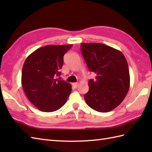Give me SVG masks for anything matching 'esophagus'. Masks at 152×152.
Wrapping results in <instances>:
<instances>
[{
    "label": "esophagus",
    "instance_id": "obj_1",
    "mask_svg": "<svg viewBox=\"0 0 152 152\" xmlns=\"http://www.w3.org/2000/svg\"><path fill=\"white\" fill-rule=\"evenodd\" d=\"M72 86L74 87V88H77L78 86V82H76V83H72Z\"/></svg>",
    "mask_w": 152,
    "mask_h": 152
}]
</instances>
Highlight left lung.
I'll return each instance as SVG.
<instances>
[{"label":"left lung","instance_id":"8db88e82","mask_svg":"<svg viewBox=\"0 0 152 152\" xmlns=\"http://www.w3.org/2000/svg\"><path fill=\"white\" fill-rule=\"evenodd\" d=\"M81 51L95 80H89L84 99L99 112L112 111L121 104L130 86L128 64L120 51L101 43H82Z\"/></svg>","mask_w":152,"mask_h":152}]
</instances>
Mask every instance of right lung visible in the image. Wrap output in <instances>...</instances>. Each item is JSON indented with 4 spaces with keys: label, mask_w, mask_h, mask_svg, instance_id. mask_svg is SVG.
I'll use <instances>...</instances> for the list:
<instances>
[{
    "label": "right lung",
    "mask_w": 152,
    "mask_h": 152,
    "mask_svg": "<svg viewBox=\"0 0 152 152\" xmlns=\"http://www.w3.org/2000/svg\"><path fill=\"white\" fill-rule=\"evenodd\" d=\"M72 46L48 45L28 56L22 69L21 85L28 99L39 110L56 111L65 104L72 91L70 83L55 79L61 75L63 56Z\"/></svg>",
    "instance_id": "right-lung-1"
}]
</instances>
